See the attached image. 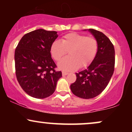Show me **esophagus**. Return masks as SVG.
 Wrapping results in <instances>:
<instances>
[{"label":"esophagus","instance_id":"esophagus-1","mask_svg":"<svg viewBox=\"0 0 132 132\" xmlns=\"http://www.w3.org/2000/svg\"><path fill=\"white\" fill-rule=\"evenodd\" d=\"M62 75H63V76H66L68 75V72H65V71H63V72H62Z\"/></svg>","mask_w":132,"mask_h":132}]
</instances>
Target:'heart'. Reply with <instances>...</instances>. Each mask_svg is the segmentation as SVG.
<instances>
[{"label": "heart", "mask_w": 132, "mask_h": 132, "mask_svg": "<svg viewBox=\"0 0 132 132\" xmlns=\"http://www.w3.org/2000/svg\"><path fill=\"white\" fill-rule=\"evenodd\" d=\"M97 51L98 42L94 37L77 33L65 35L61 42L54 41L50 47L51 56L56 61H60L68 51L69 56L58 64L59 69L66 71L87 67L94 60Z\"/></svg>", "instance_id": "heart-1"}]
</instances>
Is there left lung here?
I'll use <instances>...</instances> for the list:
<instances>
[{
	"label": "left lung",
	"instance_id": "obj_1",
	"mask_svg": "<svg viewBox=\"0 0 132 132\" xmlns=\"http://www.w3.org/2000/svg\"><path fill=\"white\" fill-rule=\"evenodd\" d=\"M98 42L94 60L87 69L76 75V81L70 87L72 93L82 99L97 96L108 85L115 67V50L109 38L101 31L89 29Z\"/></svg>",
	"mask_w": 132,
	"mask_h": 132
}]
</instances>
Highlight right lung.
Instances as JSON below:
<instances>
[{"label": "right lung", "instance_id": "add662e5", "mask_svg": "<svg viewBox=\"0 0 132 132\" xmlns=\"http://www.w3.org/2000/svg\"><path fill=\"white\" fill-rule=\"evenodd\" d=\"M57 37L55 31L36 30L25 34L16 47V79L23 90L33 97L50 96L62 77L61 71L55 70L57 66L50 53L51 44Z\"/></svg>", "mask_w": 132, "mask_h": 132}]
</instances>
